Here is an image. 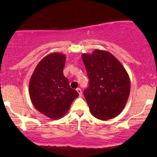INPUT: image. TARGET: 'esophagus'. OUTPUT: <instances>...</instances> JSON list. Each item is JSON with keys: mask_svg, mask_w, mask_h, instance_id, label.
Masks as SVG:
<instances>
[{"mask_svg": "<svg viewBox=\"0 0 157 157\" xmlns=\"http://www.w3.org/2000/svg\"><path fill=\"white\" fill-rule=\"evenodd\" d=\"M76 91H77V92H78V93L79 96H82V91H81V89H79V88H78V89H76Z\"/></svg>", "mask_w": 157, "mask_h": 157, "instance_id": "obj_1", "label": "esophagus"}]
</instances>
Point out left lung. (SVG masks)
I'll return each instance as SVG.
<instances>
[{"label":"left lung","mask_w":157,"mask_h":157,"mask_svg":"<svg viewBox=\"0 0 157 157\" xmlns=\"http://www.w3.org/2000/svg\"><path fill=\"white\" fill-rule=\"evenodd\" d=\"M81 56L89 78L83 94L91 114L104 121L113 119L123 111L129 96L128 73L108 51L96 49Z\"/></svg>","instance_id":"1"}]
</instances>
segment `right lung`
Masks as SVG:
<instances>
[{"instance_id": "obj_1", "label": "right lung", "mask_w": 157, "mask_h": 157, "mask_svg": "<svg viewBox=\"0 0 157 157\" xmlns=\"http://www.w3.org/2000/svg\"><path fill=\"white\" fill-rule=\"evenodd\" d=\"M65 62L64 54L50 53L38 63L29 81V95L33 106L52 119L63 117L78 96L63 75Z\"/></svg>"}]
</instances>
